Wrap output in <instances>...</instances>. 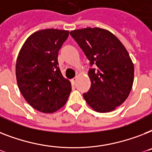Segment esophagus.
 I'll list each match as a JSON object with an SVG mask.
<instances>
[{"mask_svg": "<svg viewBox=\"0 0 152 152\" xmlns=\"http://www.w3.org/2000/svg\"><path fill=\"white\" fill-rule=\"evenodd\" d=\"M76 80H77V77H75V78L72 79V83H73V84H74V83H75L76 82Z\"/></svg>", "mask_w": 152, "mask_h": 152, "instance_id": "obj_1", "label": "esophagus"}]
</instances>
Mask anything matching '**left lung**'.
Returning a JSON list of instances; mask_svg holds the SVG:
<instances>
[{
    "label": "left lung",
    "mask_w": 152,
    "mask_h": 152,
    "mask_svg": "<svg viewBox=\"0 0 152 152\" xmlns=\"http://www.w3.org/2000/svg\"><path fill=\"white\" fill-rule=\"evenodd\" d=\"M90 61L91 88L83 94L87 104L98 112H108L122 104L134 83V67L127 50L111 32L86 28L70 32Z\"/></svg>",
    "instance_id": "1"
}]
</instances>
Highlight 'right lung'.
I'll list each match as a JSON object with an SVG mask.
<instances>
[{
	"mask_svg": "<svg viewBox=\"0 0 152 152\" xmlns=\"http://www.w3.org/2000/svg\"><path fill=\"white\" fill-rule=\"evenodd\" d=\"M69 31L42 29L32 34L23 44L16 61L19 91L37 111L52 113L63 107L71 92V83L58 67V54Z\"/></svg>",
	"mask_w": 152,
	"mask_h": 152,
	"instance_id": "right-lung-1",
	"label": "right lung"
}]
</instances>
